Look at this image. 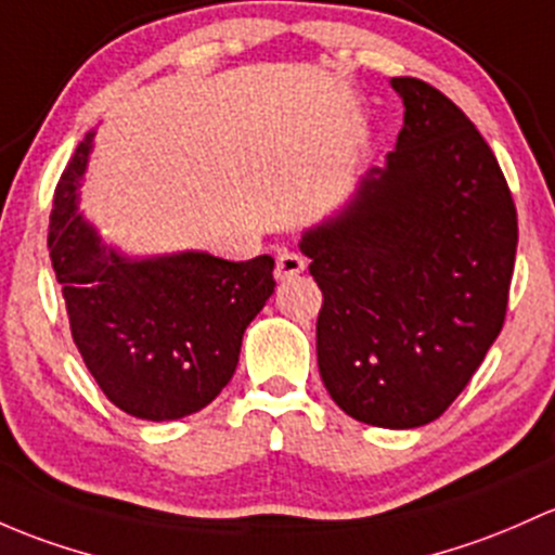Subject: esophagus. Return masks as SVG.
<instances>
[{"label":"esophagus","instance_id":"34e87169","mask_svg":"<svg viewBox=\"0 0 555 555\" xmlns=\"http://www.w3.org/2000/svg\"><path fill=\"white\" fill-rule=\"evenodd\" d=\"M306 271V258L297 253H282L276 258V279L279 282H287V279H295L297 273Z\"/></svg>","mask_w":555,"mask_h":555}]
</instances>
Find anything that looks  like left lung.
<instances>
[{
  "mask_svg": "<svg viewBox=\"0 0 555 555\" xmlns=\"http://www.w3.org/2000/svg\"><path fill=\"white\" fill-rule=\"evenodd\" d=\"M390 87L404 103L396 151L302 231L300 253L324 295L317 356L332 401L404 430L444 415L498 340L518 223L474 121L425 81Z\"/></svg>",
  "mask_w": 555,
  "mask_h": 555,
  "instance_id": "left-lung-1",
  "label": "left lung"
}]
</instances>
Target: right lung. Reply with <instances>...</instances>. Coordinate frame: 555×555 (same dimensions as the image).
Returning a JSON list of instances; mask_svg holds the SVG:
<instances>
[{"label":"right lung","instance_id":"obj_1","mask_svg":"<svg viewBox=\"0 0 555 555\" xmlns=\"http://www.w3.org/2000/svg\"><path fill=\"white\" fill-rule=\"evenodd\" d=\"M92 140L87 132L61 175L47 233L72 337L121 412L154 423L194 415L236 372L244 330L276 287V262L199 249L130 258L111 247L79 212Z\"/></svg>","mask_w":555,"mask_h":555}]
</instances>
